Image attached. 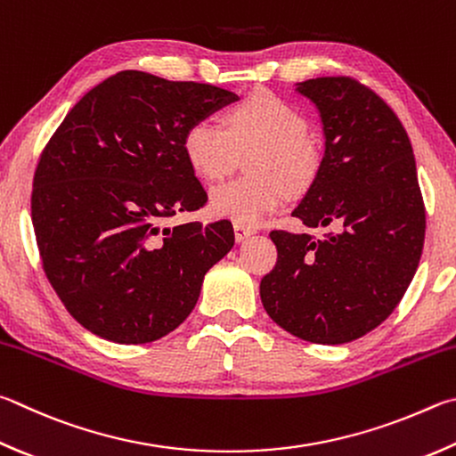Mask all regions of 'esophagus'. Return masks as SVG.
Returning a JSON list of instances; mask_svg holds the SVG:
<instances>
[{
	"mask_svg": "<svg viewBox=\"0 0 456 456\" xmlns=\"http://www.w3.org/2000/svg\"><path fill=\"white\" fill-rule=\"evenodd\" d=\"M233 231H235V241H237V243H243L247 237L253 235V229L247 227V225H241V223H235Z\"/></svg>",
	"mask_w": 456,
	"mask_h": 456,
	"instance_id": "esophagus-1",
	"label": "esophagus"
}]
</instances>
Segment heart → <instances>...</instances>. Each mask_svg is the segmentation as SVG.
Returning a JSON list of instances; mask_svg holds the SVG:
<instances>
[{
  "label": "heart",
  "mask_w": 456,
  "mask_h": 456,
  "mask_svg": "<svg viewBox=\"0 0 456 456\" xmlns=\"http://www.w3.org/2000/svg\"><path fill=\"white\" fill-rule=\"evenodd\" d=\"M225 121L227 127L211 118L193 121L181 147L191 169L207 181L227 175L239 153L253 149L247 157L253 175L215 187L209 205L217 217L256 225L285 203V185L303 187L313 175L307 119L269 91H253L231 107Z\"/></svg>",
  "instance_id": "obj_1"
}]
</instances>
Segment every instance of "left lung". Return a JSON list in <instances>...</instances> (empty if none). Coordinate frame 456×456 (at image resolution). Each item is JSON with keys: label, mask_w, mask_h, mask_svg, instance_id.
Masks as SVG:
<instances>
[{"label": "left lung", "mask_w": 456, "mask_h": 456, "mask_svg": "<svg viewBox=\"0 0 456 456\" xmlns=\"http://www.w3.org/2000/svg\"><path fill=\"white\" fill-rule=\"evenodd\" d=\"M295 91L317 107L325 153L293 217L333 233L273 231L277 265L261 301L303 341L343 345L379 327L415 277L423 195L407 131L375 91L351 77L307 79Z\"/></svg>", "instance_id": "left-lung-1"}]
</instances>
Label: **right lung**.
<instances>
[{
	"label": "right lung",
	"instance_id": "add662e5",
	"mask_svg": "<svg viewBox=\"0 0 456 456\" xmlns=\"http://www.w3.org/2000/svg\"><path fill=\"white\" fill-rule=\"evenodd\" d=\"M237 99L127 69L65 115L37 163L31 221L49 283L81 327L143 345L193 311L205 273L235 243L233 225H161L207 203L181 147L185 129Z\"/></svg>",
	"mask_w": 456,
	"mask_h": 456
}]
</instances>
